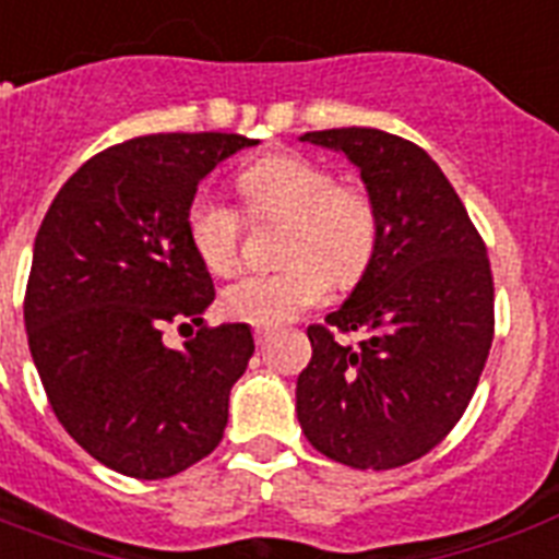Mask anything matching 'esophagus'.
Returning <instances> with one entry per match:
<instances>
[{
	"label": "esophagus",
	"mask_w": 559,
	"mask_h": 559,
	"mask_svg": "<svg viewBox=\"0 0 559 559\" xmlns=\"http://www.w3.org/2000/svg\"><path fill=\"white\" fill-rule=\"evenodd\" d=\"M270 336H272L270 328H254V342H258V345H263Z\"/></svg>",
	"instance_id": "esophagus-1"
}]
</instances>
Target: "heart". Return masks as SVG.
I'll return each instance as SVG.
<instances>
[{
	"mask_svg": "<svg viewBox=\"0 0 559 559\" xmlns=\"http://www.w3.org/2000/svg\"><path fill=\"white\" fill-rule=\"evenodd\" d=\"M237 191L254 219L284 223L278 272H249L223 289V310L237 322H289L328 296V278L354 284L377 249V209L368 193L342 188L336 174L301 153H272L240 170ZM188 237L211 272H228L240 252V214L214 193L188 202Z\"/></svg>",
	"mask_w": 559,
	"mask_h": 559,
	"instance_id": "obj_1",
	"label": "heart"
}]
</instances>
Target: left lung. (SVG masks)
I'll use <instances>...</instances> for the list:
<instances>
[{
  "label": "left lung",
  "mask_w": 559,
  "mask_h": 559,
  "mask_svg": "<svg viewBox=\"0 0 559 559\" xmlns=\"http://www.w3.org/2000/svg\"><path fill=\"white\" fill-rule=\"evenodd\" d=\"M301 142L345 153L377 209V249L324 322L366 330L342 346L307 328L313 359L296 382L298 424L328 459L394 469L450 435L493 342L487 249L432 156L373 127L316 130Z\"/></svg>",
  "instance_id": "8db88e82"
}]
</instances>
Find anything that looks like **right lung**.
<instances>
[{
    "label": "right lung",
    "instance_id": "1",
    "mask_svg": "<svg viewBox=\"0 0 559 559\" xmlns=\"http://www.w3.org/2000/svg\"><path fill=\"white\" fill-rule=\"evenodd\" d=\"M254 144L235 133L130 139L74 170L39 226L25 289L31 357L66 432L116 473L177 476L223 438L254 340L243 322H202L214 281L186 211L219 162ZM165 323L201 331L168 349Z\"/></svg>",
    "mask_w": 559,
    "mask_h": 559
}]
</instances>
